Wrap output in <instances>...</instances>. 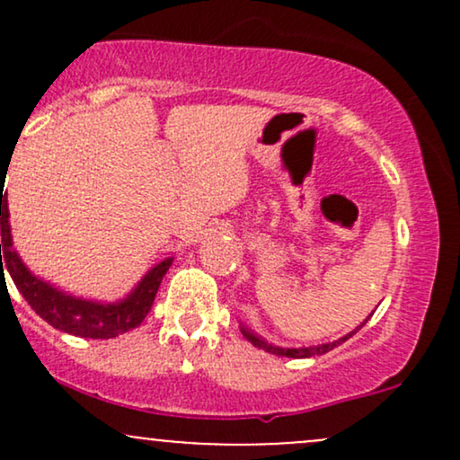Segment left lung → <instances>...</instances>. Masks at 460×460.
I'll return each mask as SVG.
<instances>
[{
    "mask_svg": "<svg viewBox=\"0 0 460 460\" xmlns=\"http://www.w3.org/2000/svg\"><path fill=\"white\" fill-rule=\"evenodd\" d=\"M369 315H372V314H369ZM369 315H367V320H369ZM367 320H363L361 324H358L355 331L346 332V335H344V337H340V340L329 341V344H318V346H307V348H281V346H272V344H268L266 340H261L260 335H255V332H251L248 329H244V326H240V331H242V335H244L246 340L251 341L252 346H255V348H261V350L270 352V355H277V357H289V358H309V357L324 355V352L332 350V348L341 346V344H344V341L350 340V337L355 335V332H357L358 329H361V326H366V322H367Z\"/></svg>",
    "mask_w": 460,
    "mask_h": 460,
    "instance_id": "1",
    "label": "left lung"
}]
</instances>
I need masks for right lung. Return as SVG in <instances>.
I'll use <instances>...</instances> for the list:
<instances>
[{"mask_svg": "<svg viewBox=\"0 0 460 460\" xmlns=\"http://www.w3.org/2000/svg\"><path fill=\"white\" fill-rule=\"evenodd\" d=\"M4 183V177H2ZM10 212L6 197H0V229H2V244H0V268L2 277L10 274L21 296L28 300V305L36 314L43 318L47 324H51L58 331H65L68 335L88 337V340H112V337L123 335L136 326L142 324V320L149 314L153 300H155L157 288H160L164 274L171 268L172 257L155 263L145 277L136 283L128 296L114 300V303H99V300H86L71 296L54 288L43 279L34 277L28 270L17 251L13 248V234H10ZM4 260H1V255Z\"/></svg>", "mask_w": 460, "mask_h": 460, "instance_id": "right-lung-1", "label": "right lung"}]
</instances>
